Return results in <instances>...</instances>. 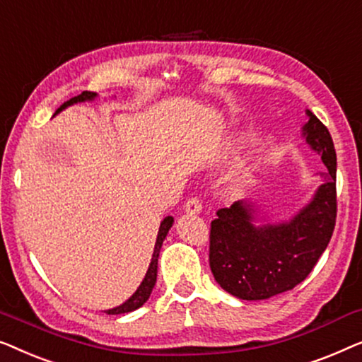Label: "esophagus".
<instances>
[{"label":"esophagus","instance_id":"esophagus-1","mask_svg":"<svg viewBox=\"0 0 362 362\" xmlns=\"http://www.w3.org/2000/svg\"><path fill=\"white\" fill-rule=\"evenodd\" d=\"M183 210H185L187 213H190V215H198V213L202 211V202L198 200L197 197L188 198L185 205H183Z\"/></svg>","mask_w":362,"mask_h":362}]
</instances>
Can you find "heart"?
<instances>
[{
    "instance_id": "heart-1",
    "label": "heart",
    "mask_w": 362,
    "mask_h": 362,
    "mask_svg": "<svg viewBox=\"0 0 362 362\" xmlns=\"http://www.w3.org/2000/svg\"><path fill=\"white\" fill-rule=\"evenodd\" d=\"M249 182H251V175H244V177H239L238 180H234L231 185H230V193L231 195H239L244 188L249 185Z\"/></svg>"
}]
</instances>
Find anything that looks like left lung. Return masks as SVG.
Segmentation results:
<instances>
[{
	"mask_svg": "<svg viewBox=\"0 0 362 362\" xmlns=\"http://www.w3.org/2000/svg\"><path fill=\"white\" fill-rule=\"evenodd\" d=\"M303 137L327 167L312 200L282 223L256 225L257 208L236 202L216 211L210 267L223 290L241 300H266L303 282L327 249L336 223V151L329 131L307 110Z\"/></svg>",
	"mask_w": 362,
	"mask_h": 362,
	"instance_id": "1",
	"label": "left lung"
}]
</instances>
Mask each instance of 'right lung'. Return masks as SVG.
Listing matches in <instances>:
<instances>
[{
  "mask_svg": "<svg viewBox=\"0 0 362 362\" xmlns=\"http://www.w3.org/2000/svg\"><path fill=\"white\" fill-rule=\"evenodd\" d=\"M96 93L93 91H83V93L78 95V96H74L72 100H69L67 103H64L60 108L55 111V115L59 113V111H62L67 108L70 105H75V103H81V101H91L96 98ZM174 225V218L172 216H165L164 221L160 223V228H159V233H157V239H156V246H154V252H152V259H151V264H149V269H147L146 272V277L144 281L141 282L139 287L134 293L131 295V297L126 300L123 305H119V307H115L111 310H106V313L108 315H121V313H129V312H134L139 307H142L147 302V298L151 297V292L152 288H154L156 281H157V261H159V252H160V247H162V243H164V239L167 236V233Z\"/></svg>",
  "mask_w": 362,
  "mask_h": 362,
  "instance_id": "add662e5",
  "label": "right lung"
}]
</instances>
